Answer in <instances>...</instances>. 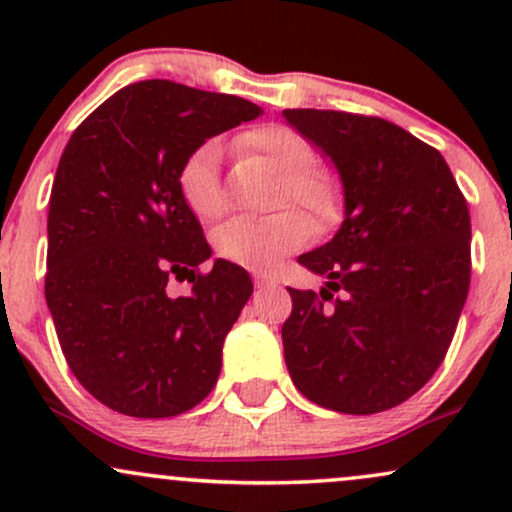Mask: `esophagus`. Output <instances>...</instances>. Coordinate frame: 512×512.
<instances>
[{"label": "esophagus", "instance_id": "1", "mask_svg": "<svg viewBox=\"0 0 512 512\" xmlns=\"http://www.w3.org/2000/svg\"><path fill=\"white\" fill-rule=\"evenodd\" d=\"M252 279H255V286H257V289H264V286H274V284H276V281L272 279V276H269V274H262V272H255V274H252Z\"/></svg>", "mask_w": 512, "mask_h": 512}]
</instances>
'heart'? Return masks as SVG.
<instances>
[{"instance_id":"obj_1","label":"heart","mask_w":512,"mask_h":512,"mask_svg":"<svg viewBox=\"0 0 512 512\" xmlns=\"http://www.w3.org/2000/svg\"><path fill=\"white\" fill-rule=\"evenodd\" d=\"M245 149L262 156L267 166L281 173L276 204H298L330 226L342 209V185L330 168L313 166V146L303 134L284 125H260L240 137ZM221 146L199 144L182 161L178 190L185 207L199 221H216L226 209L221 190ZM313 236V223L298 209H281L264 219L238 216L216 231L214 245L223 260L248 267L252 272H272L293 250L303 248Z\"/></svg>"}]
</instances>
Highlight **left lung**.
I'll use <instances>...</instances> for the list:
<instances>
[{
  "mask_svg": "<svg viewBox=\"0 0 512 512\" xmlns=\"http://www.w3.org/2000/svg\"><path fill=\"white\" fill-rule=\"evenodd\" d=\"M337 168L344 221L298 257L325 276L289 289L281 327L293 385L342 414H378L443 363L469 291V209L448 163L407 129L342 110H284Z\"/></svg>",
  "mask_w": 512,
  "mask_h": 512,
  "instance_id": "obj_1",
  "label": "left lung"
}]
</instances>
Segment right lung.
Wrapping results in <instances>:
<instances>
[{"label":"right lung","mask_w":512,"mask_h":512,"mask_svg":"<svg viewBox=\"0 0 512 512\" xmlns=\"http://www.w3.org/2000/svg\"><path fill=\"white\" fill-rule=\"evenodd\" d=\"M245 98L166 79L129 84L74 129L52 182L45 301L81 385L105 407L166 419L197 407L250 274L211 257L178 170L216 134L255 120ZM187 278L185 297L167 279Z\"/></svg>","instance_id":"add662e5"}]
</instances>
